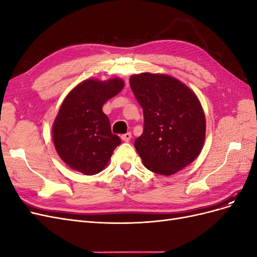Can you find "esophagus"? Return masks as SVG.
I'll return each mask as SVG.
<instances>
[{"label": "esophagus", "instance_id": "obj_1", "mask_svg": "<svg viewBox=\"0 0 257 257\" xmlns=\"http://www.w3.org/2000/svg\"><path fill=\"white\" fill-rule=\"evenodd\" d=\"M121 139H122L123 142H126V143L130 142L131 139H132V133H130V132H128V133H126V134H123L121 136Z\"/></svg>", "mask_w": 257, "mask_h": 257}]
</instances>
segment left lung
<instances>
[{
	"label": "left lung",
	"mask_w": 257,
	"mask_h": 257,
	"mask_svg": "<svg viewBox=\"0 0 257 257\" xmlns=\"http://www.w3.org/2000/svg\"><path fill=\"white\" fill-rule=\"evenodd\" d=\"M130 84L144 111V132L134 146L151 172L170 176L197 158L206 135L198 98L174 77L143 73Z\"/></svg>",
	"instance_id": "1"
}]
</instances>
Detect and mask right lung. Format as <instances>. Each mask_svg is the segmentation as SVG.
Here are the masks:
<instances>
[{
	"instance_id": "obj_1",
	"label": "right lung",
	"mask_w": 257,
	"mask_h": 257,
	"mask_svg": "<svg viewBox=\"0 0 257 257\" xmlns=\"http://www.w3.org/2000/svg\"><path fill=\"white\" fill-rule=\"evenodd\" d=\"M124 87L123 80L88 79L75 87L53 123V143L59 157L83 175L102 172L121 139L111 133L103 105Z\"/></svg>"
}]
</instances>
